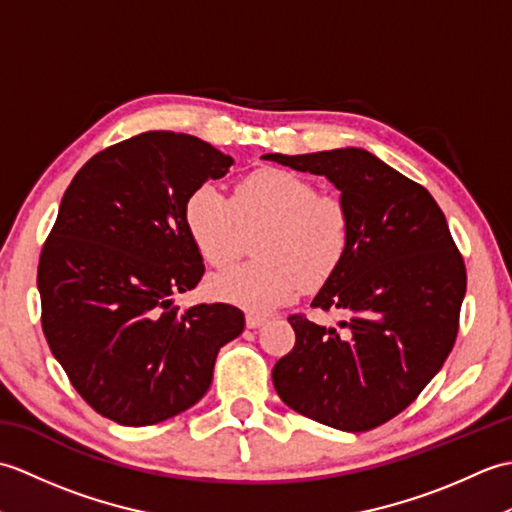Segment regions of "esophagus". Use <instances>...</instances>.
<instances>
[{"instance_id":"1","label":"esophagus","mask_w":512,"mask_h":512,"mask_svg":"<svg viewBox=\"0 0 512 512\" xmlns=\"http://www.w3.org/2000/svg\"><path fill=\"white\" fill-rule=\"evenodd\" d=\"M266 314H259V312H246V325L248 328H259V325L266 323Z\"/></svg>"}]
</instances>
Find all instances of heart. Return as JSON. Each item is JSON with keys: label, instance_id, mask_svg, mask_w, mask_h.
I'll use <instances>...</instances> for the list:
<instances>
[{"label": "heart", "instance_id": "heart-1", "mask_svg": "<svg viewBox=\"0 0 512 512\" xmlns=\"http://www.w3.org/2000/svg\"><path fill=\"white\" fill-rule=\"evenodd\" d=\"M184 220L211 266L233 262L244 233L266 226L255 246L262 259L209 279L215 297L250 310H273L306 284H323L341 266L352 237L350 211L339 195L319 193L308 178L281 169L250 173L235 184L233 198L204 184L189 198Z\"/></svg>", "mask_w": 512, "mask_h": 512}]
</instances>
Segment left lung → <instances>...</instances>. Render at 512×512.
Segmentation results:
<instances>
[{
	"instance_id": "left-lung-1",
	"label": "left lung",
	"mask_w": 512,
	"mask_h": 512,
	"mask_svg": "<svg viewBox=\"0 0 512 512\" xmlns=\"http://www.w3.org/2000/svg\"><path fill=\"white\" fill-rule=\"evenodd\" d=\"M264 158L328 178L352 220L345 259L312 299L347 319L325 328L288 317L297 341L273 367L277 394L328 427L376 429L418 398L453 350L464 259L431 193L369 151Z\"/></svg>"
}]
</instances>
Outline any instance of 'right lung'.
Listing matches in <instances>:
<instances>
[{"mask_svg":"<svg viewBox=\"0 0 512 512\" xmlns=\"http://www.w3.org/2000/svg\"><path fill=\"white\" fill-rule=\"evenodd\" d=\"M233 165L189 134L145 132L92 156L65 189L37 286L50 352L88 405L125 427L193 407L220 347L244 330L226 303H173L204 275L184 220Z\"/></svg>","mask_w":512,"mask_h":512,"instance_id":"add662e5","label":"right lung"}]
</instances>
